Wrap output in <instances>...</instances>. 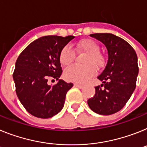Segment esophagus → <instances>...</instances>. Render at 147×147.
<instances>
[{
  "label": "esophagus",
  "instance_id": "obj_1",
  "mask_svg": "<svg viewBox=\"0 0 147 147\" xmlns=\"http://www.w3.org/2000/svg\"><path fill=\"white\" fill-rule=\"evenodd\" d=\"M74 86L75 87L79 88H82L84 87V86H82V85H80V84H78V83H75Z\"/></svg>",
  "mask_w": 147,
  "mask_h": 147
}]
</instances>
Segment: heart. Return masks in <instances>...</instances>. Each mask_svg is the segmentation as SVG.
I'll use <instances>...</instances> for the list:
<instances>
[{"label": "heart", "instance_id": "1", "mask_svg": "<svg viewBox=\"0 0 147 147\" xmlns=\"http://www.w3.org/2000/svg\"><path fill=\"white\" fill-rule=\"evenodd\" d=\"M76 51L86 53L83 59V66L72 65L65 70L64 76L67 81L85 82L95 74V69H100L106 64L105 56L100 53V46L92 39H82L75 45ZM75 53L69 46H65L60 52L59 60L61 65L67 66L72 63Z\"/></svg>", "mask_w": 147, "mask_h": 147}]
</instances>
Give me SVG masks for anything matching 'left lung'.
<instances>
[{"instance_id": "obj_1", "label": "left lung", "mask_w": 147, "mask_h": 147, "mask_svg": "<svg viewBox=\"0 0 147 147\" xmlns=\"http://www.w3.org/2000/svg\"><path fill=\"white\" fill-rule=\"evenodd\" d=\"M90 36L106 46L108 61L97 76L102 84L95 87L94 96L88 99V105L96 114L112 115L122 109L135 91L138 75V57L133 47L122 38L111 33Z\"/></svg>"}]
</instances>
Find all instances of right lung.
Returning <instances> with one entry per match:
<instances>
[{
  "mask_svg": "<svg viewBox=\"0 0 147 147\" xmlns=\"http://www.w3.org/2000/svg\"><path fill=\"white\" fill-rule=\"evenodd\" d=\"M74 36H46L35 40L19 55L13 80L20 102L30 114L39 118H50L64 106L67 91L73 83L59 80L62 72L60 52ZM48 78L59 80L48 85Z\"/></svg>",
  "mask_w": 147,
  "mask_h": 147,
  "instance_id": "right-lung-1",
  "label": "right lung"
}]
</instances>
